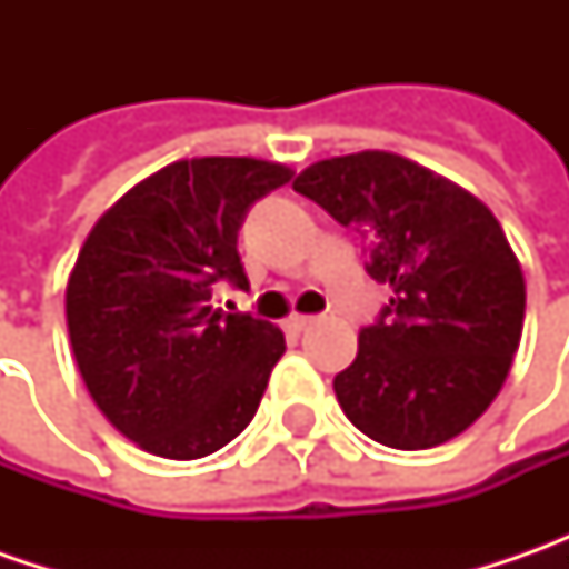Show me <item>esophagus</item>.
I'll list each match as a JSON object with an SVG mask.
<instances>
[{
  "instance_id": "esophagus-1",
  "label": "esophagus",
  "mask_w": 569,
  "mask_h": 569,
  "mask_svg": "<svg viewBox=\"0 0 569 569\" xmlns=\"http://www.w3.org/2000/svg\"><path fill=\"white\" fill-rule=\"evenodd\" d=\"M313 322H317L313 317H300V313H295V317H288L284 329H288V332H303V329H310Z\"/></svg>"
}]
</instances>
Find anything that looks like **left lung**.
<instances>
[{
  "label": "left lung",
  "mask_w": 569,
  "mask_h": 569,
  "mask_svg": "<svg viewBox=\"0 0 569 569\" xmlns=\"http://www.w3.org/2000/svg\"><path fill=\"white\" fill-rule=\"evenodd\" d=\"M295 189L361 233L367 274L392 288L332 382L341 411L392 449L459 437L497 399L526 319V281L500 221L392 151L317 161Z\"/></svg>",
  "instance_id": "left-lung-1"
}]
</instances>
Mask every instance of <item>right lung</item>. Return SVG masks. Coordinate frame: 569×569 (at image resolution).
Wrapping results in <instances>:
<instances>
[{"label": "right lung", "instance_id": "add662e5", "mask_svg": "<svg viewBox=\"0 0 569 569\" xmlns=\"http://www.w3.org/2000/svg\"><path fill=\"white\" fill-rule=\"evenodd\" d=\"M291 180L256 158L173 161L91 228L66 288L81 380L107 421L154 456L202 459L250 425L284 336L211 307L214 281L247 288L237 230Z\"/></svg>", "mask_w": 569, "mask_h": 569}]
</instances>
